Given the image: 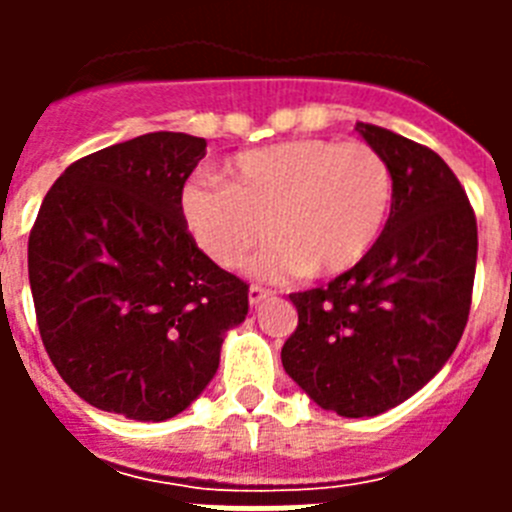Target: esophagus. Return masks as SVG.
<instances>
[{
  "label": "esophagus",
  "instance_id": "1",
  "mask_svg": "<svg viewBox=\"0 0 512 512\" xmlns=\"http://www.w3.org/2000/svg\"><path fill=\"white\" fill-rule=\"evenodd\" d=\"M266 297H271V289L259 287V284H251V289H248V302H251V305H259V302L266 300Z\"/></svg>",
  "mask_w": 512,
  "mask_h": 512
}]
</instances>
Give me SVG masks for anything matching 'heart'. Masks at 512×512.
I'll return each mask as SVG.
<instances>
[{
	"mask_svg": "<svg viewBox=\"0 0 512 512\" xmlns=\"http://www.w3.org/2000/svg\"><path fill=\"white\" fill-rule=\"evenodd\" d=\"M225 174L228 184L205 176L184 182V225L228 269L269 233L279 238L253 264L261 277H336L354 269L379 241L395 197L387 158L364 140L302 138L253 148L238 153Z\"/></svg>",
	"mask_w": 512,
	"mask_h": 512,
	"instance_id": "obj_1",
	"label": "heart"
}]
</instances>
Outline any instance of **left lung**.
Wrapping results in <instances>:
<instances>
[{
	"label": "left lung",
	"instance_id": "1",
	"mask_svg": "<svg viewBox=\"0 0 512 512\" xmlns=\"http://www.w3.org/2000/svg\"><path fill=\"white\" fill-rule=\"evenodd\" d=\"M356 130L392 169L395 197L379 241L328 287L295 292L284 372L323 410L372 418L431 382L467 328L477 217L431 148L369 122Z\"/></svg>",
	"mask_w": 512,
	"mask_h": 512
}]
</instances>
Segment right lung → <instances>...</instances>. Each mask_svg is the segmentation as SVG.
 <instances>
[{
	"instance_id": "obj_1",
	"label": "right lung",
	"mask_w": 512,
	"mask_h": 512,
	"mask_svg": "<svg viewBox=\"0 0 512 512\" xmlns=\"http://www.w3.org/2000/svg\"><path fill=\"white\" fill-rule=\"evenodd\" d=\"M205 138L148 133L79 158L56 179L27 241L40 338L89 405L169 420L202 395L248 284L202 253L179 194Z\"/></svg>"
}]
</instances>
